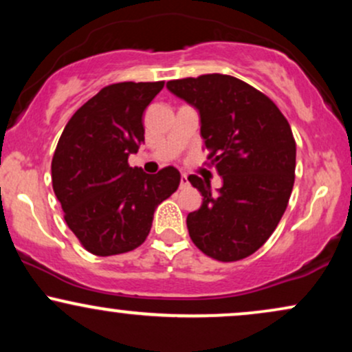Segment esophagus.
<instances>
[{"mask_svg": "<svg viewBox=\"0 0 352 352\" xmlns=\"http://www.w3.org/2000/svg\"><path fill=\"white\" fill-rule=\"evenodd\" d=\"M188 184H190L188 177H187V175H182V177H180V187H182V188L188 187Z\"/></svg>", "mask_w": 352, "mask_h": 352, "instance_id": "obj_1", "label": "esophagus"}]
</instances>
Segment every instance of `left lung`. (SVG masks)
Here are the masks:
<instances>
[{"label":"left lung","instance_id":"left-lung-1","mask_svg":"<svg viewBox=\"0 0 352 352\" xmlns=\"http://www.w3.org/2000/svg\"><path fill=\"white\" fill-rule=\"evenodd\" d=\"M167 87L199 109L208 167L223 179L213 195L210 182L188 177L204 197L187 217L190 238L213 260H243L266 243L288 207L296 167L292 127L268 96L233 76L175 79Z\"/></svg>","mask_w":352,"mask_h":352}]
</instances>
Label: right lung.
I'll use <instances>...</instances> for the list:
<instances>
[{"mask_svg":"<svg viewBox=\"0 0 352 352\" xmlns=\"http://www.w3.org/2000/svg\"><path fill=\"white\" fill-rule=\"evenodd\" d=\"M162 87L164 80L100 89L59 137L52 188L67 227L89 253L111 256L142 245L155 208L179 188L175 167L148 175L129 165L144 142V111Z\"/></svg>","mask_w":352,"mask_h":352,"instance_id":"1","label":"right lung"}]
</instances>
